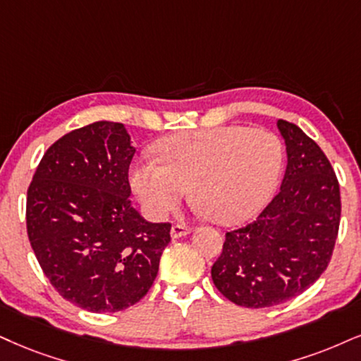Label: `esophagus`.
Instances as JSON below:
<instances>
[{
    "instance_id": "obj_1",
    "label": "esophagus",
    "mask_w": 361,
    "mask_h": 361,
    "mask_svg": "<svg viewBox=\"0 0 361 361\" xmlns=\"http://www.w3.org/2000/svg\"><path fill=\"white\" fill-rule=\"evenodd\" d=\"M190 233V229L188 226L184 224H173L171 228V238L172 239H179V238H184V235H188Z\"/></svg>"
}]
</instances>
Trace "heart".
Wrapping results in <instances>:
<instances>
[{
  "instance_id": "b5f03b06",
  "label": "heart",
  "mask_w": 361,
  "mask_h": 361,
  "mask_svg": "<svg viewBox=\"0 0 361 361\" xmlns=\"http://www.w3.org/2000/svg\"><path fill=\"white\" fill-rule=\"evenodd\" d=\"M159 160L137 162L130 185L145 212L164 219L190 188L212 221L231 224L256 214L278 188L283 144L266 128L217 127L171 135L157 144Z\"/></svg>"
}]
</instances>
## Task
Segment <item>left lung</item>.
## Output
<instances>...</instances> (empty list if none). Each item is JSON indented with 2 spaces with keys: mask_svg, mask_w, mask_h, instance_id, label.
<instances>
[{
  "mask_svg": "<svg viewBox=\"0 0 361 361\" xmlns=\"http://www.w3.org/2000/svg\"><path fill=\"white\" fill-rule=\"evenodd\" d=\"M276 127L288 157L279 192L255 222L226 233L211 269L222 295L246 308H269L306 291L326 269L340 226L330 160L295 123L278 120Z\"/></svg>",
  "mask_w": 361,
  "mask_h": 361,
  "instance_id": "1",
  "label": "left lung"
}]
</instances>
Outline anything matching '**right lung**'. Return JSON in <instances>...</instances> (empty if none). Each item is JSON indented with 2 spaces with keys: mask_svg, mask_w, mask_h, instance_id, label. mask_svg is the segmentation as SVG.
Segmentation results:
<instances>
[{
  "mask_svg": "<svg viewBox=\"0 0 361 361\" xmlns=\"http://www.w3.org/2000/svg\"><path fill=\"white\" fill-rule=\"evenodd\" d=\"M135 154L123 123L93 122L43 155L26 199V229L44 276L65 300L115 313L147 295L171 243L169 222L130 204Z\"/></svg>",
  "mask_w": 361,
  "mask_h": 361,
  "instance_id": "add662e5",
  "label": "right lung"
}]
</instances>
